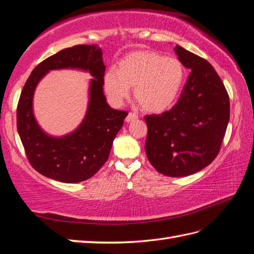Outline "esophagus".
I'll return each mask as SVG.
<instances>
[{
  "label": "esophagus",
  "mask_w": 254,
  "mask_h": 254,
  "mask_svg": "<svg viewBox=\"0 0 254 254\" xmlns=\"http://www.w3.org/2000/svg\"><path fill=\"white\" fill-rule=\"evenodd\" d=\"M138 118V115L136 114V113H129V114L127 115L126 117V122L127 123H131L133 121H136Z\"/></svg>",
  "instance_id": "34e87169"
}]
</instances>
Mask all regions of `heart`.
<instances>
[{
    "label": "heart",
    "mask_w": 254,
    "mask_h": 254,
    "mask_svg": "<svg viewBox=\"0 0 254 254\" xmlns=\"http://www.w3.org/2000/svg\"><path fill=\"white\" fill-rule=\"evenodd\" d=\"M185 81V68L176 58H166L154 51H136L118 62L117 70L103 76L104 91L112 104L121 105L130 87L133 97L149 113H162L177 100Z\"/></svg>",
    "instance_id": "heart-1"
}]
</instances>
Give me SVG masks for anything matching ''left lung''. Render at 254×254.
<instances>
[{
  "instance_id": "8db88e82",
  "label": "left lung",
  "mask_w": 254,
  "mask_h": 254,
  "mask_svg": "<svg viewBox=\"0 0 254 254\" xmlns=\"http://www.w3.org/2000/svg\"><path fill=\"white\" fill-rule=\"evenodd\" d=\"M174 51L191 72L172 110L144 117V149L157 172L184 177L210 165L218 154L229 122V98L207 61L178 44Z\"/></svg>"
}]
</instances>
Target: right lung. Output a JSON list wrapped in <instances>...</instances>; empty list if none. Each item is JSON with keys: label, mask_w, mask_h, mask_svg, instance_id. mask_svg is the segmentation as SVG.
<instances>
[{"label": "right lung", "mask_w": 254, "mask_h": 254, "mask_svg": "<svg viewBox=\"0 0 254 254\" xmlns=\"http://www.w3.org/2000/svg\"><path fill=\"white\" fill-rule=\"evenodd\" d=\"M102 49L97 44L60 51L32 70L17 105V130L28 160L37 172L61 183L87 180L108 161L112 144L124 125L127 112L112 109L103 92ZM76 69L89 72L88 106L81 125L64 136H52L38 125L33 113V95L51 70Z\"/></svg>", "instance_id": "add662e5"}]
</instances>
